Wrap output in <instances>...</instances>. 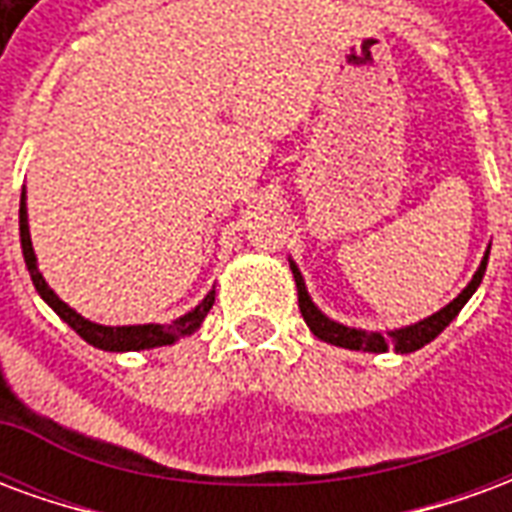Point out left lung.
<instances>
[{
	"label": "left lung",
	"mask_w": 512,
	"mask_h": 512,
	"mask_svg": "<svg viewBox=\"0 0 512 512\" xmlns=\"http://www.w3.org/2000/svg\"><path fill=\"white\" fill-rule=\"evenodd\" d=\"M488 252L491 246L485 249L480 266L474 271L472 282L455 296V299L441 307L439 312H433L428 318H422L417 323H408V326H400V329H392V332H367V329H354V326H345V323L332 321L326 312L318 310V304L310 299L307 293V285H304V277H301L299 266L290 260V271H293V279H296V290H299V310L304 315V323L310 326V332L329 345H340V348H348V351H367V354H384V351H395V354H414L422 345H428L430 340H436L452 321L455 315L463 310V304L472 299L474 290L480 288L483 282L485 266H488Z\"/></svg>",
	"instance_id": "obj_1"
}]
</instances>
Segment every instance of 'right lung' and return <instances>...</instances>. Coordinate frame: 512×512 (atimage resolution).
<instances>
[{
	"label": "right lung",
	"instance_id": "obj_1",
	"mask_svg": "<svg viewBox=\"0 0 512 512\" xmlns=\"http://www.w3.org/2000/svg\"><path fill=\"white\" fill-rule=\"evenodd\" d=\"M18 230H21V252L27 260L29 277L32 285L40 293V299L49 304L51 310L60 315L62 321L71 326L73 332L79 334L82 340L101 348V351H112V354H126V351H150V348H161V345L178 343L180 337H189L202 326L205 315L211 312L216 290H208V296L189 310L186 315H180L172 323H136V326H104V323L87 321L84 315L68 307L65 301L49 288V282L43 279L38 271V257L32 249V238H29V219H27V191H21V208H18Z\"/></svg>",
	"mask_w": 512,
	"mask_h": 512
}]
</instances>
